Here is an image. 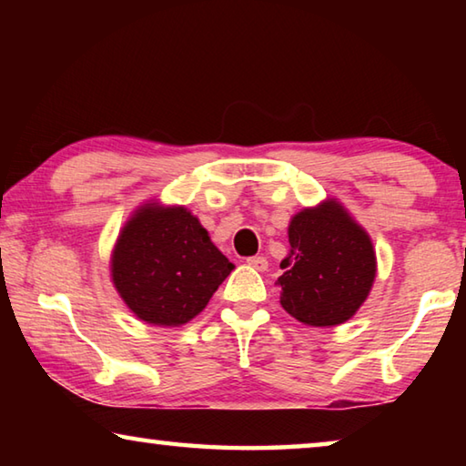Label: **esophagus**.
<instances>
[{
  "label": "esophagus",
  "instance_id": "34e87169",
  "mask_svg": "<svg viewBox=\"0 0 466 466\" xmlns=\"http://www.w3.org/2000/svg\"><path fill=\"white\" fill-rule=\"evenodd\" d=\"M247 263H248V267H252V269H257V271H267V269H269V261H267V257H263V255L248 257Z\"/></svg>",
  "mask_w": 466,
  "mask_h": 466
}]
</instances>
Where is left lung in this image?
I'll return each mask as SVG.
<instances>
[{"label":"left lung","mask_w":466,"mask_h":466,"mask_svg":"<svg viewBox=\"0 0 466 466\" xmlns=\"http://www.w3.org/2000/svg\"><path fill=\"white\" fill-rule=\"evenodd\" d=\"M278 278L283 310L309 327H335L358 312L376 278L368 232L341 203L322 201L291 218Z\"/></svg>","instance_id":"obj_1"}]
</instances>
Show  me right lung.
<instances>
[{
    "instance_id": "add662e5",
    "label": "right lung",
    "mask_w": 466,
    "mask_h": 466,
    "mask_svg": "<svg viewBox=\"0 0 466 466\" xmlns=\"http://www.w3.org/2000/svg\"><path fill=\"white\" fill-rule=\"evenodd\" d=\"M232 269L191 211L156 201L133 211L110 257L123 302L139 320L157 327L195 319Z\"/></svg>"
}]
</instances>
